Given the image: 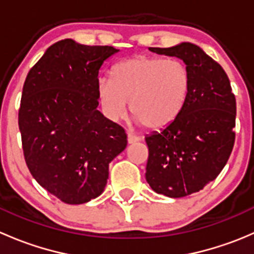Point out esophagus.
Here are the masks:
<instances>
[{"instance_id": "esophagus-1", "label": "esophagus", "mask_w": 254, "mask_h": 254, "mask_svg": "<svg viewBox=\"0 0 254 254\" xmlns=\"http://www.w3.org/2000/svg\"><path fill=\"white\" fill-rule=\"evenodd\" d=\"M140 140L139 136H136V135L131 134V132H127V142L129 143H134V142H137Z\"/></svg>"}]
</instances>
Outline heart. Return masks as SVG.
I'll list each match as a JSON object with an SVG mask.
<instances>
[{"label":"heart","mask_w":254,"mask_h":254,"mask_svg":"<svg viewBox=\"0 0 254 254\" xmlns=\"http://www.w3.org/2000/svg\"><path fill=\"white\" fill-rule=\"evenodd\" d=\"M193 77L181 60L136 55L113 68V79L97 81V94L107 117L119 120L131 111L150 130H162L182 117L190 98Z\"/></svg>","instance_id":"1"}]
</instances>
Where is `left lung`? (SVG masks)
Here are the masks:
<instances>
[{"label": "left lung", "mask_w": 254, "mask_h": 254, "mask_svg": "<svg viewBox=\"0 0 254 254\" xmlns=\"http://www.w3.org/2000/svg\"><path fill=\"white\" fill-rule=\"evenodd\" d=\"M150 50L182 59L193 77L182 117L145 137L147 183L156 193L182 198L200 191L229 161L236 136V98L221 65L196 45L182 43Z\"/></svg>", "instance_id": "obj_1"}]
</instances>
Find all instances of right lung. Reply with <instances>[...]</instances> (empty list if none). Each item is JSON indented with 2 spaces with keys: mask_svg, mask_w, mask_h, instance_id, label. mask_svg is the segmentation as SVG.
<instances>
[{
  "mask_svg": "<svg viewBox=\"0 0 254 254\" xmlns=\"http://www.w3.org/2000/svg\"><path fill=\"white\" fill-rule=\"evenodd\" d=\"M118 51L60 40L25 78L18 112L25 163L35 181L66 204L101 195L109 163L127 147L125 130L97 111L99 68Z\"/></svg>",
  "mask_w": 254,
  "mask_h": 254,
  "instance_id": "add662e5",
  "label": "right lung"
}]
</instances>
